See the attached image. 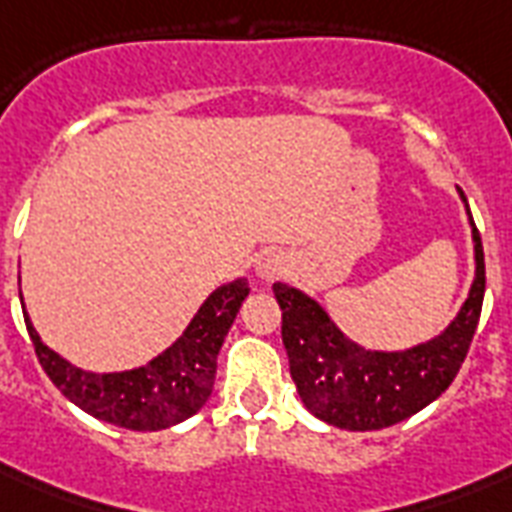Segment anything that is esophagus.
Returning a JSON list of instances; mask_svg holds the SVG:
<instances>
[{"instance_id": "1", "label": "esophagus", "mask_w": 512, "mask_h": 512, "mask_svg": "<svg viewBox=\"0 0 512 512\" xmlns=\"http://www.w3.org/2000/svg\"><path fill=\"white\" fill-rule=\"evenodd\" d=\"M284 271H287V257L276 249H268L255 260V273L263 281H276Z\"/></svg>"}]
</instances>
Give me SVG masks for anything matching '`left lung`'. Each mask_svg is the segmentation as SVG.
<instances>
[{"mask_svg": "<svg viewBox=\"0 0 512 512\" xmlns=\"http://www.w3.org/2000/svg\"><path fill=\"white\" fill-rule=\"evenodd\" d=\"M460 196L468 207L465 193ZM470 228L476 279L468 300L441 335L414 348H361L342 335L313 297L281 281L273 284L289 374L308 412L342 430H380L417 414L452 385L476 335L486 289L484 247L473 217Z\"/></svg>", "mask_w": 512, "mask_h": 512, "instance_id": "left-lung-1", "label": "left lung"}]
</instances>
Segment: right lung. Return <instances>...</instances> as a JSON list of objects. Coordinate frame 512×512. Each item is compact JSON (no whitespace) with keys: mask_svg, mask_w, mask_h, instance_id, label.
<instances>
[{"mask_svg":"<svg viewBox=\"0 0 512 512\" xmlns=\"http://www.w3.org/2000/svg\"><path fill=\"white\" fill-rule=\"evenodd\" d=\"M247 295V279L217 287L164 353L146 366L111 374L84 372L68 364L36 335L28 313L23 316L39 364L71 404L119 428L164 430L193 417L207 404L215 385L217 353Z\"/></svg>","mask_w":512,"mask_h":512,"instance_id":"1","label":"right lung"}]
</instances>
